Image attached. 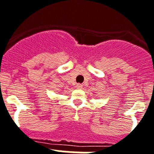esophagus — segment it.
<instances>
[{
	"label": "esophagus",
	"mask_w": 154,
	"mask_h": 154,
	"mask_svg": "<svg viewBox=\"0 0 154 154\" xmlns=\"http://www.w3.org/2000/svg\"><path fill=\"white\" fill-rule=\"evenodd\" d=\"M76 88H77V89H82V84H76Z\"/></svg>",
	"instance_id": "34e87169"
}]
</instances>
